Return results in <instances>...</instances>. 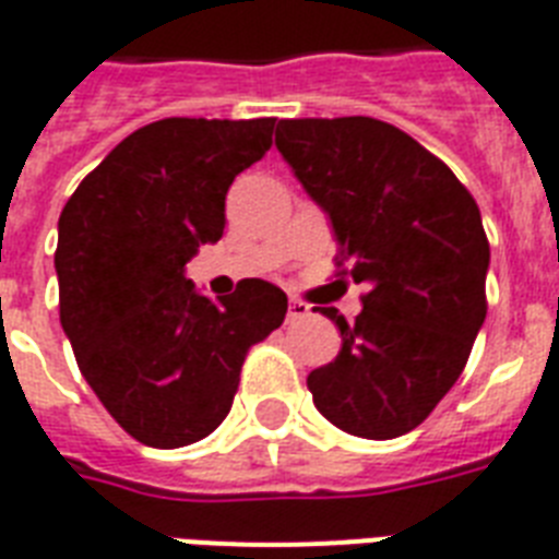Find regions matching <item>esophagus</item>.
<instances>
[{"label": "esophagus", "instance_id": "1", "mask_svg": "<svg viewBox=\"0 0 559 559\" xmlns=\"http://www.w3.org/2000/svg\"><path fill=\"white\" fill-rule=\"evenodd\" d=\"M311 314V306L302 300H292L288 302V320H302Z\"/></svg>", "mask_w": 559, "mask_h": 559}]
</instances>
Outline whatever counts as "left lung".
Instances as JSON below:
<instances>
[{
  "label": "left lung",
  "instance_id": "1",
  "mask_svg": "<svg viewBox=\"0 0 559 559\" xmlns=\"http://www.w3.org/2000/svg\"><path fill=\"white\" fill-rule=\"evenodd\" d=\"M276 148L367 285L356 323L320 311L341 353L306 379L314 405L347 435H405L452 391L487 318L478 203L431 151L370 116L280 119Z\"/></svg>",
  "mask_w": 559,
  "mask_h": 559
}]
</instances>
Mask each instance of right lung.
Returning a JSON list of instances; mask_svg holds the SVG:
<instances>
[{"mask_svg": "<svg viewBox=\"0 0 559 559\" xmlns=\"http://www.w3.org/2000/svg\"><path fill=\"white\" fill-rule=\"evenodd\" d=\"M276 119H159L81 180L58 221L60 326L110 417L154 449L203 440L230 414L245 356L288 311L241 280L212 302L186 280L224 236L236 175L265 157Z\"/></svg>", "mask_w": 559, "mask_h": 559, "instance_id": "add662e5", "label": "right lung"}]
</instances>
